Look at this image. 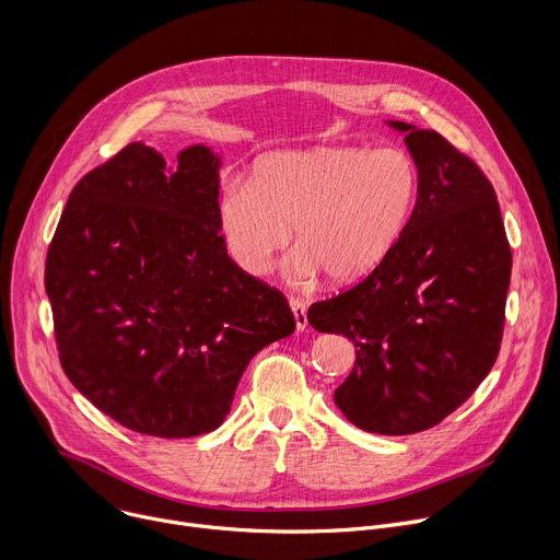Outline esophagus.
Wrapping results in <instances>:
<instances>
[{"instance_id": "34e87169", "label": "esophagus", "mask_w": 560, "mask_h": 560, "mask_svg": "<svg viewBox=\"0 0 560 560\" xmlns=\"http://www.w3.org/2000/svg\"><path fill=\"white\" fill-rule=\"evenodd\" d=\"M290 310L294 314V324L296 330H305L307 328V305L301 299H290Z\"/></svg>"}]
</instances>
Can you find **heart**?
Here are the masks:
<instances>
[{
    "label": "heart",
    "instance_id": "heart-1",
    "mask_svg": "<svg viewBox=\"0 0 560 560\" xmlns=\"http://www.w3.org/2000/svg\"><path fill=\"white\" fill-rule=\"evenodd\" d=\"M417 168L398 148L307 145L264 154L250 184L230 182L217 225L232 261L266 277L290 244L294 283L322 272L337 285L372 275L401 238L417 199Z\"/></svg>",
    "mask_w": 560,
    "mask_h": 560
}]
</instances>
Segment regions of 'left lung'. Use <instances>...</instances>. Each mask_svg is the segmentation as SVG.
Returning a JSON list of instances; mask_svg holds the SVG:
<instances>
[{
	"label": "left lung",
	"mask_w": 560,
	"mask_h": 560,
	"mask_svg": "<svg viewBox=\"0 0 560 560\" xmlns=\"http://www.w3.org/2000/svg\"><path fill=\"white\" fill-rule=\"evenodd\" d=\"M385 124L406 135L415 159V210L385 261L314 303L307 322L354 343V368L335 389L346 419L401 436L441 423L490 374L512 253L497 192L471 159L434 130Z\"/></svg>",
	"instance_id": "8db88e82"
}]
</instances>
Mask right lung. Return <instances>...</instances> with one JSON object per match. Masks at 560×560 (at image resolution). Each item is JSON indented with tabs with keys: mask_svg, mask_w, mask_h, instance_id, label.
<instances>
[{
	"mask_svg": "<svg viewBox=\"0 0 560 560\" xmlns=\"http://www.w3.org/2000/svg\"><path fill=\"white\" fill-rule=\"evenodd\" d=\"M219 168L203 143L168 166L135 141L72 188L48 248L61 368L139 434L217 430L250 359L296 326L283 294L228 257Z\"/></svg>",
	"mask_w": 560,
	"mask_h": 560,
	"instance_id": "add662e5",
	"label": "right lung"
}]
</instances>
